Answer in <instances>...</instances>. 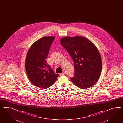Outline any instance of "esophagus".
Instances as JSON below:
<instances>
[{
    "label": "esophagus",
    "instance_id": "obj_1",
    "mask_svg": "<svg viewBox=\"0 0 123 123\" xmlns=\"http://www.w3.org/2000/svg\"><path fill=\"white\" fill-rule=\"evenodd\" d=\"M65 73H62L60 74V76L64 75H65Z\"/></svg>",
    "mask_w": 123,
    "mask_h": 123
}]
</instances>
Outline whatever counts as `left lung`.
Returning <instances> with one entry per match:
<instances>
[{
    "label": "left lung",
    "instance_id": "1",
    "mask_svg": "<svg viewBox=\"0 0 123 123\" xmlns=\"http://www.w3.org/2000/svg\"><path fill=\"white\" fill-rule=\"evenodd\" d=\"M60 43L72 57L75 74L71 81L82 89L90 88L101 75L102 62L97 47L88 39L81 36L66 37Z\"/></svg>",
    "mask_w": 123,
    "mask_h": 123
}]
</instances>
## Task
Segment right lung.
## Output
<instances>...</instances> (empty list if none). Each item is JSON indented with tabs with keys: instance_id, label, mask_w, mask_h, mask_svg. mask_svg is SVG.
Wrapping results in <instances>:
<instances>
[{
	"instance_id": "add662e5",
	"label": "right lung",
	"mask_w": 123,
	"mask_h": 123,
	"mask_svg": "<svg viewBox=\"0 0 123 123\" xmlns=\"http://www.w3.org/2000/svg\"><path fill=\"white\" fill-rule=\"evenodd\" d=\"M54 39L49 36L39 39L31 46L27 54L25 69L27 75L32 84L39 88L49 87L59 75L54 72L46 61Z\"/></svg>"
}]
</instances>
